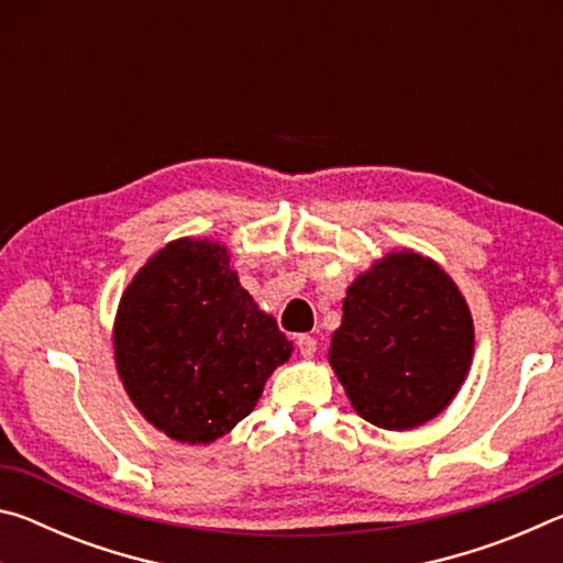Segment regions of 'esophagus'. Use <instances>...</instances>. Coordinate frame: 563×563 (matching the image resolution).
Returning a JSON list of instances; mask_svg holds the SVG:
<instances>
[{
  "label": "esophagus",
  "instance_id": "1",
  "mask_svg": "<svg viewBox=\"0 0 563 563\" xmlns=\"http://www.w3.org/2000/svg\"><path fill=\"white\" fill-rule=\"evenodd\" d=\"M295 345H298V352H300V355H302L305 360L316 355V350H318L316 338H310V335H300L298 340H295Z\"/></svg>",
  "mask_w": 563,
  "mask_h": 563
}]
</instances>
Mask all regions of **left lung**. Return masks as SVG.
<instances>
[{"mask_svg": "<svg viewBox=\"0 0 563 563\" xmlns=\"http://www.w3.org/2000/svg\"><path fill=\"white\" fill-rule=\"evenodd\" d=\"M474 320L440 263L395 247L347 285L328 362L355 412L389 432L417 430L460 393Z\"/></svg>", "mask_w": 563, "mask_h": 563, "instance_id": "obj_1", "label": "left lung"}]
</instances>
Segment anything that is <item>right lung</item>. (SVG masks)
<instances>
[{"label":"right lung","instance_id":"obj_1","mask_svg":"<svg viewBox=\"0 0 563 563\" xmlns=\"http://www.w3.org/2000/svg\"><path fill=\"white\" fill-rule=\"evenodd\" d=\"M231 251L176 238L121 292L113 360L148 424L180 444H211L253 412L292 342L247 292Z\"/></svg>","mask_w":563,"mask_h":563}]
</instances>
